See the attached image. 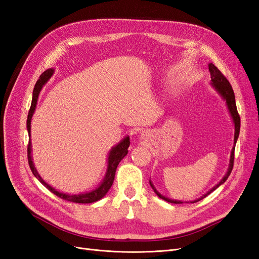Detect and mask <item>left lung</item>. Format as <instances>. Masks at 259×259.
<instances>
[{"instance_id":"1","label":"left lung","mask_w":259,"mask_h":259,"mask_svg":"<svg viewBox=\"0 0 259 259\" xmlns=\"http://www.w3.org/2000/svg\"><path fill=\"white\" fill-rule=\"evenodd\" d=\"M208 70H209V73H210L211 82H213V83H211V85H213L214 88H215V90L224 97V99L226 100V103H227V106H228L229 111H230V113H231V116H232L233 122H234V128H236V132H234V144H236V143H237V139H238V137H239V133H240L241 120H240V115H239L238 110H237L236 98H234V93H233V90H232V88H231V84L229 83L228 80H227V77H226L221 71H219V69H218L216 66H214L213 64H209V65H208ZM234 148H236V147H233L232 151H231L229 169H228V171H227L226 176L221 180V183L217 184V185L213 188V189H211L210 191H208L206 194L203 195V197L200 198L199 200H195L194 202H198V201H200V200H202V199H204L205 197H207V195H208L210 192H213V191L216 189V188H218L222 184H224V183L226 182V180H227V178L229 177V175L231 174V170H232V168H233ZM150 186L152 187V189L154 190V192L156 193V195H158L159 198H161V199H163V200H165L166 202L175 203V204H180V203H183V202H180V201L170 200V199H168V198L164 197V195L160 194L158 191H156V189L153 187V185L151 184V182H150ZM194 202H193V203H194Z\"/></svg>"}]
</instances>
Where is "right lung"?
<instances>
[{"label":"right lung","mask_w":259,"mask_h":259,"mask_svg":"<svg viewBox=\"0 0 259 259\" xmlns=\"http://www.w3.org/2000/svg\"><path fill=\"white\" fill-rule=\"evenodd\" d=\"M54 72V70L50 69V70H46L44 71L40 77H38V80L35 83V86L33 89V95H32V103H31V107H30V110L28 113V119H27V128H28V133L30 135V124H31V119H32V115L33 112L35 110V106H36V101H37V97H38V94H40V91L42 90V86L48 82V80L52 76ZM130 147V138L126 137L124 138L122 142L116 145L112 150L110 151V154H109V161H108V170H107V174L105 177V180L103 182L98 188H96L95 190H93L92 192L89 193H84V194H72V195H69L66 193H62L59 192L57 190H55L54 188H52L50 185L46 184L44 180L40 177V175L37 174V171L33 165V162H32V158H31V143H30V139H29V143H28V148H27V155H28V162H29V166L32 170L33 175L38 179V182H40L42 185H44L48 189L53 192L54 194H56L57 197L61 198L62 200H66V201H70V202H74V203H82V204H85V203H93V202H96L98 200H100L103 197H105V194L109 191L110 189L112 184H113V180H114V175H115V170L117 165H119V163L121 162V160L124 158L125 155L127 154V149Z\"/></svg>","instance_id":"add662e5"}]
</instances>
